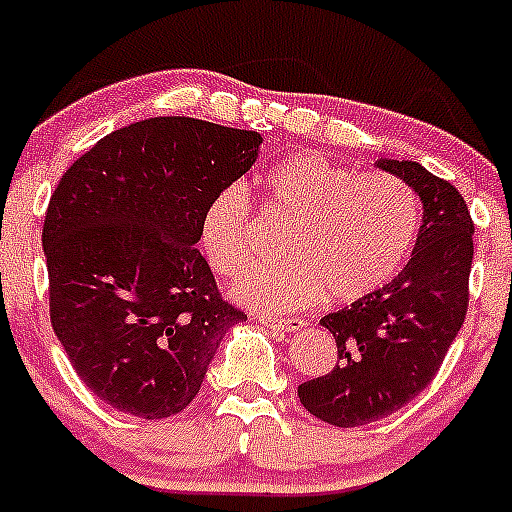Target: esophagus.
<instances>
[{"instance_id":"34e87169","label":"esophagus","mask_w":512,"mask_h":512,"mask_svg":"<svg viewBox=\"0 0 512 512\" xmlns=\"http://www.w3.org/2000/svg\"><path fill=\"white\" fill-rule=\"evenodd\" d=\"M257 322L265 324V327H270V329H275V332H282V334H294L304 327V319H299V317H289V319L260 317Z\"/></svg>"}]
</instances>
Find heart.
Instances as JSON below:
<instances>
[{"instance_id":"heart-1","label":"heart","mask_w":512,"mask_h":512,"mask_svg":"<svg viewBox=\"0 0 512 512\" xmlns=\"http://www.w3.org/2000/svg\"><path fill=\"white\" fill-rule=\"evenodd\" d=\"M267 210L292 220L282 260L250 267L232 294L267 312L307 307L324 292L356 302L389 285L421 225V203L406 180L359 173L319 153H294L262 178ZM200 247L218 275H237L255 250V210L242 183L220 190L200 220Z\"/></svg>"}]
</instances>
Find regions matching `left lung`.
Here are the masks:
<instances>
[{
    "label": "left lung",
    "instance_id": "obj_1",
    "mask_svg": "<svg viewBox=\"0 0 512 512\" xmlns=\"http://www.w3.org/2000/svg\"><path fill=\"white\" fill-rule=\"evenodd\" d=\"M423 203L411 260L389 285L322 317L337 339L327 376L299 384L304 409L332 426L379 421L414 401L441 369L468 312L473 220L463 195L416 160H379Z\"/></svg>",
    "mask_w": 512,
    "mask_h": 512
}]
</instances>
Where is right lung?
Instances as JSON below:
<instances>
[{
	"instance_id": "1",
	"label": "right lung",
	"mask_w": 512,
	"mask_h": 512,
	"mask_svg": "<svg viewBox=\"0 0 512 512\" xmlns=\"http://www.w3.org/2000/svg\"><path fill=\"white\" fill-rule=\"evenodd\" d=\"M262 136L185 116L108 133L61 175L41 245L51 327L79 379L138 418L180 414L223 334L247 319L195 242L210 200Z\"/></svg>"
}]
</instances>
